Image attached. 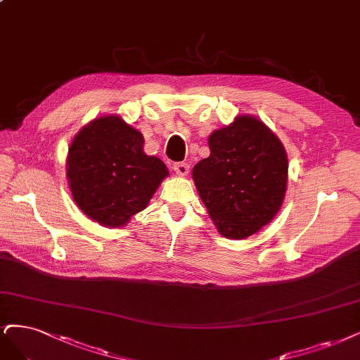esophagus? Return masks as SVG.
<instances>
[{
	"instance_id": "esophagus-1",
	"label": "esophagus",
	"mask_w": 360,
	"mask_h": 360,
	"mask_svg": "<svg viewBox=\"0 0 360 360\" xmlns=\"http://www.w3.org/2000/svg\"><path fill=\"white\" fill-rule=\"evenodd\" d=\"M172 169H174V172H176L177 176L184 177V176H188V172H189L191 167H189V164H186V162H179V164H174V167H172Z\"/></svg>"
}]
</instances>
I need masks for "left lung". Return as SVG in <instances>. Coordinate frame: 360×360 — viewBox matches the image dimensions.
I'll use <instances>...</instances> for the list:
<instances>
[{
  "label": "left lung",
  "mask_w": 360,
  "mask_h": 360,
  "mask_svg": "<svg viewBox=\"0 0 360 360\" xmlns=\"http://www.w3.org/2000/svg\"><path fill=\"white\" fill-rule=\"evenodd\" d=\"M210 156L192 177L219 232L244 240L278 213L288 184V155L277 135L253 116H238L208 137Z\"/></svg>",
  "instance_id": "left-lung-1"
}]
</instances>
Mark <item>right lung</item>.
<instances>
[{
  "mask_svg": "<svg viewBox=\"0 0 360 360\" xmlns=\"http://www.w3.org/2000/svg\"><path fill=\"white\" fill-rule=\"evenodd\" d=\"M143 134L119 116H104L83 127L67 158L74 202L103 226H123L144 210L169 172L143 150Z\"/></svg>",
  "mask_w": 360,
  "mask_h": 360,
  "instance_id": "right-lung-1",
  "label": "right lung"
}]
</instances>
